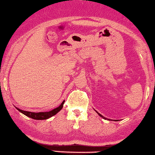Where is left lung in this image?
Returning <instances> with one entry per match:
<instances>
[{"label":"left lung","mask_w":155,"mask_h":155,"mask_svg":"<svg viewBox=\"0 0 155 155\" xmlns=\"http://www.w3.org/2000/svg\"><path fill=\"white\" fill-rule=\"evenodd\" d=\"M98 114H99V113H98ZM99 115H100V116H101V117H104V118H105V117H103V116H102L101 114H99Z\"/></svg>","instance_id":"8db88e82"}]
</instances>
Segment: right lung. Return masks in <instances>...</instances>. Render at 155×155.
I'll return each mask as SVG.
<instances>
[{
	"label": "right lung",
	"instance_id": "add662e5",
	"mask_svg": "<svg viewBox=\"0 0 155 155\" xmlns=\"http://www.w3.org/2000/svg\"><path fill=\"white\" fill-rule=\"evenodd\" d=\"M64 102L65 101H63L61 104V105L59 106V107H58L57 108H55V109H53L52 110L48 112H39V113H35V112L25 111V110H22L18 109V108L17 107L16 108L21 112V113H22L23 114L27 116V117H31V118L35 119V120H45V119L49 118V117H52V116H54L55 114H56L63 108Z\"/></svg>",
	"mask_w": 155,
	"mask_h": 155
}]
</instances>
